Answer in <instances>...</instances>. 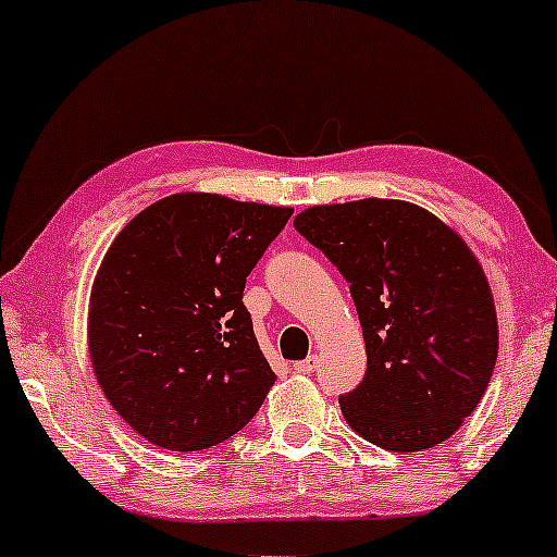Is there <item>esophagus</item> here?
<instances>
[{
  "label": "esophagus",
  "instance_id": "esophagus-1",
  "mask_svg": "<svg viewBox=\"0 0 557 557\" xmlns=\"http://www.w3.org/2000/svg\"><path fill=\"white\" fill-rule=\"evenodd\" d=\"M317 367H319V356H309L306 361H298L296 367H293V372H296V374H311Z\"/></svg>",
  "mask_w": 557,
  "mask_h": 557
}]
</instances>
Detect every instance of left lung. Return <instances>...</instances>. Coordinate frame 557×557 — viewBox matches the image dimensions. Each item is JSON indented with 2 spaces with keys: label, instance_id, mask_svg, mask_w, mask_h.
Masks as SVG:
<instances>
[{
  "label": "left lung",
  "instance_id": "obj_1",
  "mask_svg": "<svg viewBox=\"0 0 557 557\" xmlns=\"http://www.w3.org/2000/svg\"><path fill=\"white\" fill-rule=\"evenodd\" d=\"M293 225L337 267L359 311L367 374L341 398L350 430L395 453L445 443L497 361L495 298L469 243L398 198L319 203Z\"/></svg>",
  "mask_w": 557,
  "mask_h": 557
}]
</instances>
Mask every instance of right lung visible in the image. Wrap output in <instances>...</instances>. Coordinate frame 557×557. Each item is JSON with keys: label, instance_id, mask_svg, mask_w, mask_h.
Masks as SVG:
<instances>
[{"label": "right lung", "instance_id": "obj_1", "mask_svg": "<svg viewBox=\"0 0 557 557\" xmlns=\"http://www.w3.org/2000/svg\"><path fill=\"white\" fill-rule=\"evenodd\" d=\"M290 207L172 194L120 230L94 277L88 356L140 437L207 450L240 432L274 385L243 287Z\"/></svg>", "mask_w": 557, "mask_h": 557}]
</instances>
